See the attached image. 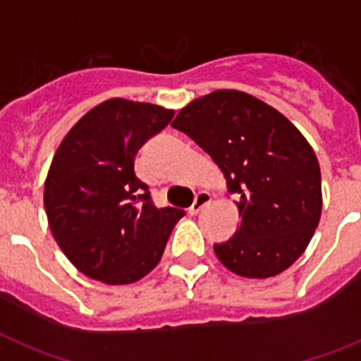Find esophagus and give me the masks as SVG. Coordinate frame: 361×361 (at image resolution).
I'll return each mask as SVG.
<instances>
[{
	"label": "esophagus",
	"mask_w": 361,
	"mask_h": 361,
	"mask_svg": "<svg viewBox=\"0 0 361 361\" xmlns=\"http://www.w3.org/2000/svg\"><path fill=\"white\" fill-rule=\"evenodd\" d=\"M211 200L213 198H211V195H209V192H198L195 198V202H192V205L189 207V214H198L200 211H202V209H204L209 202H211Z\"/></svg>",
	"instance_id": "esophagus-1"
}]
</instances>
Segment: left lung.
Here are the masks:
<instances>
[{"label":"left lung","mask_w":361,"mask_h":361,"mask_svg":"<svg viewBox=\"0 0 361 361\" xmlns=\"http://www.w3.org/2000/svg\"><path fill=\"white\" fill-rule=\"evenodd\" d=\"M220 166L238 196L240 227L214 253L233 274L266 279L281 274L307 250L321 216L317 157L283 114L257 97L218 90L176 115Z\"/></svg>","instance_id":"8db88e82"}]
</instances>
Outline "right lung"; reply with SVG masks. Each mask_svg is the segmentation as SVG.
<instances>
[{
    "label": "right lung",
    "instance_id": "right-lung-1",
    "mask_svg": "<svg viewBox=\"0 0 361 361\" xmlns=\"http://www.w3.org/2000/svg\"><path fill=\"white\" fill-rule=\"evenodd\" d=\"M172 117L161 106L110 99L62 139L45 180V213L63 255L87 277L130 284L161 260L185 211L156 207L134 161Z\"/></svg>",
    "mask_w": 361,
    "mask_h": 361
}]
</instances>
